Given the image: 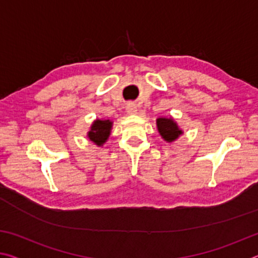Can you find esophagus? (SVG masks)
Wrapping results in <instances>:
<instances>
[{"instance_id":"obj_1","label":"esophagus","mask_w":258,"mask_h":258,"mask_svg":"<svg viewBox=\"0 0 258 258\" xmlns=\"http://www.w3.org/2000/svg\"><path fill=\"white\" fill-rule=\"evenodd\" d=\"M137 111H138V108L134 103H128L127 106H126V112H127L128 115H135Z\"/></svg>"}]
</instances>
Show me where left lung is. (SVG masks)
I'll return each instance as SVG.
<instances>
[{
  "mask_svg": "<svg viewBox=\"0 0 258 258\" xmlns=\"http://www.w3.org/2000/svg\"><path fill=\"white\" fill-rule=\"evenodd\" d=\"M156 124L161 139L168 143L176 141L183 134V131L172 117H159L157 118Z\"/></svg>",
  "mask_w": 258,
  "mask_h": 258,
  "instance_id": "8db88e82",
  "label": "left lung"
}]
</instances>
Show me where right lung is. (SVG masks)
Instances as JSON below:
<instances>
[{"label":"right lung","mask_w":258,"mask_h":258,"mask_svg":"<svg viewBox=\"0 0 258 258\" xmlns=\"http://www.w3.org/2000/svg\"><path fill=\"white\" fill-rule=\"evenodd\" d=\"M112 124L113 123L110 119L97 118L95 120H93V123L90 127V131L86 134L87 139L99 147L103 146L104 143L108 141L109 137H110Z\"/></svg>","instance_id":"1"}]
</instances>
